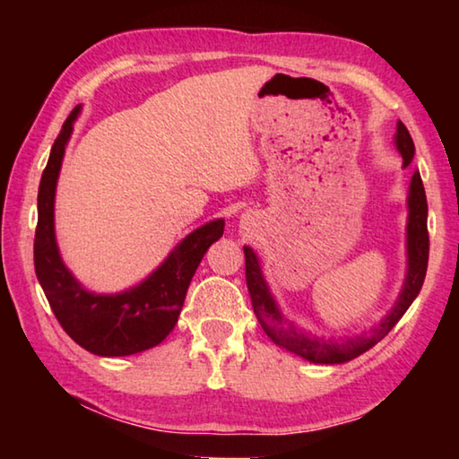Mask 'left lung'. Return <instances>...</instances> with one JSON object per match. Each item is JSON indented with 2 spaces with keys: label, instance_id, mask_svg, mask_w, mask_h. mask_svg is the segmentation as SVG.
Segmentation results:
<instances>
[{
  "label": "left lung",
  "instance_id": "obj_1",
  "mask_svg": "<svg viewBox=\"0 0 459 459\" xmlns=\"http://www.w3.org/2000/svg\"><path fill=\"white\" fill-rule=\"evenodd\" d=\"M394 147L403 155V168H407L415 155V145L407 127L401 121L397 123V134H394ZM407 211V273L397 301L385 314L383 320L372 325L368 333L364 332L340 340L312 336V333L299 330L293 322L287 320V316L281 312L273 293H271L265 277H263L257 253L251 247H243L247 287L248 293H251L255 316H257L261 328L265 330L267 336L277 346L285 348L287 352L301 356L304 360L314 364H344L378 344L394 328V324L401 320L409 306L413 304L425 281L427 261H429V235H427V198L419 172L411 178Z\"/></svg>",
  "mask_w": 459,
  "mask_h": 459
}]
</instances>
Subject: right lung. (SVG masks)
<instances>
[{
  "label": "right lung",
  "instance_id": "obj_1",
  "mask_svg": "<svg viewBox=\"0 0 459 459\" xmlns=\"http://www.w3.org/2000/svg\"><path fill=\"white\" fill-rule=\"evenodd\" d=\"M81 105L68 115L50 150L38 188V227L34 238L36 277L65 332L97 356H129L164 342L182 312L186 291L202 257L224 232V221L202 224L178 243L143 281L119 293H95L82 287L60 257L54 230V198L68 139Z\"/></svg>",
  "mask_w": 459,
  "mask_h": 459
}]
</instances>
